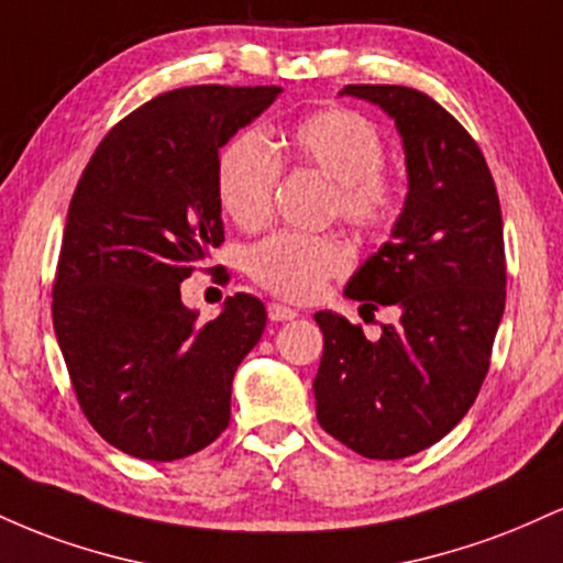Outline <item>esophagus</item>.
<instances>
[{
    "mask_svg": "<svg viewBox=\"0 0 563 563\" xmlns=\"http://www.w3.org/2000/svg\"><path fill=\"white\" fill-rule=\"evenodd\" d=\"M267 314H269V320L273 322H288V320H294L296 314V309H290V307H286V303H277V301H273L267 307Z\"/></svg>",
    "mask_w": 563,
    "mask_h": 563,
    "instance_id": "esophagus-1",
    "label": "esophagus"
}]
</instances>
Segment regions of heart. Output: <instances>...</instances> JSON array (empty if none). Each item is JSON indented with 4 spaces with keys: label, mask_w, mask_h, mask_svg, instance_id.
I'll return each mask as SVG.
<instances>
[{
    "label": "heart",
    "mask_w": 563,
    "mask_h": 563,
    "mask_svg": "<svg viewBox=\"0 0 563 563\" xmlns=\"http://www.w3.org/2000/svg\"><path fill=\"white\" fill-rule=\"evenodd\" d=\"M280 161L333 179L331 211L360 232H384L402 209V185L386 169V142L367 115L352 108H320L269 142L262 132L235 134L217 161V196L241 228H260L273 211ZM243 267L256 286L286 301H312L349 267L346 249L331 235L275 232L254 243Z\"/></svg>",
    "instance_id": "obj_1"
}]
</instances>
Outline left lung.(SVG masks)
<instances>
[{
    "mask_svg": "<svg viewBox=\"0 0 563 563\" xmlns=\"http://www.w3.org/2000/svg\"><path fill=\"white\" fill-rule=\"evenodd\" d=\"M397 121L407 161L405 209L346 286L367 309L397 307L380 339L318 312L322 429L371 461H399L461 423L489 371L506 309V245L495 179L479 145L429 95L397 84H346Z\"/></svg>",
    "mask_w": 563,
    "mask_h": 563,
    "instance_id": "left-lung-1",
    "label": "left lung"
}]
</instances>
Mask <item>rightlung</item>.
I'll return each instance as SVG.
<instances>
[{
	"mask_svg": "<svg viewBox=\"0 0 563 563\" xmlns=\"http://www.w3.org/2000/svg\"><path fill=\"white\" fill-rule=\"evenodd\" d=\"M280 87L153 97L102 137L68 206L53 322L92 429L126 455L179 461L230 426L232 376L267 325L251 294L200 325L179 283L224 243L219 147Z\"/></svg>",
	"mask_w": 563,
	"mask_h": 563,
	"instance_id": "add662e5",
	"label": "right lung"
}]
</instances>
